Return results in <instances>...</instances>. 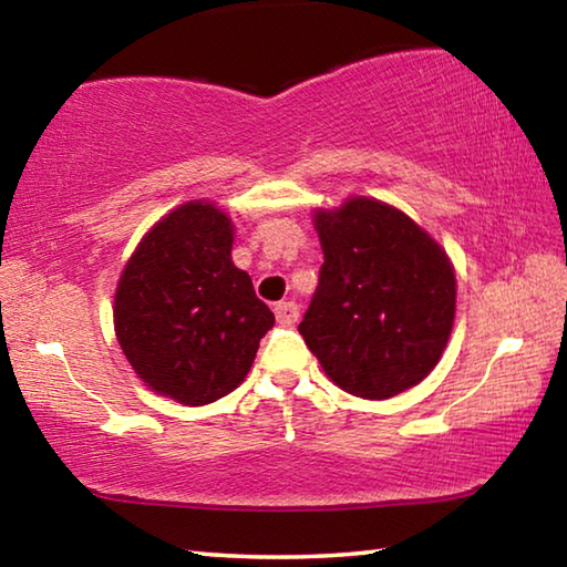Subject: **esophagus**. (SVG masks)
I'll use <instances>...</instances> for the list:
<instances>
[{"instance_id": "34e87169", "label": "esophagus", "mask_w": 567, "mask_h": 567, "mask_svg": "<svg viewBox=\"0 0 567 567\" xmlns=\"http://www.w3.org/2000/svg\"><path fill=\"white\" fill-rule=\"evenodd\" d=\"M275 318L280 324H292L297 322V318H300V307H297L295 302H277L275 305Z\"/></svg>"}]
</instances>
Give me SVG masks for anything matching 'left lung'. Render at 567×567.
Returning <instances> with one entry per match:
<instances>
[{"instance_id":"left-lung-1","label":"left lung","mask_w":567,"mask_h":567,"mask_svg":"<svg viewBox=\"0 0 567 567\" xmlns=\"http://www.w3.org/2000/svg\"><path fill=\"white\" fill-rule=\"evenodd\" d=\"M324 262L300 322L340 390L388 400L425 380L455 322V270L415 219L375 197L315 209Z\"/></svg>"}]
</instances>
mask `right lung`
<instances>
[{
	"label": "right lung",
	"instance_id": "right-lung-1",
	"mask_svg": "<svg viewBox=\"0 0 567 567\" xmlns=\"http://www.w3.org/2000/svg\"><path fill=\"white\" fill-rule=\"evenodd\" d=\"M235 225L207 199L165 215L140 239L114 292V332L137 378L182 405L233 392L275 324L233 262Z\"/></svg>",
	"mask_w": 567,
	"mask_h": 567
}]
</instances>
